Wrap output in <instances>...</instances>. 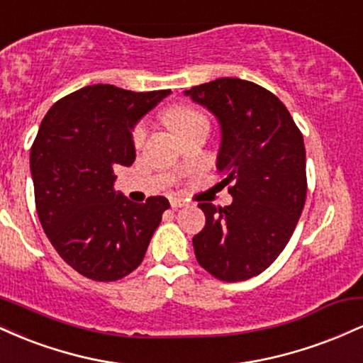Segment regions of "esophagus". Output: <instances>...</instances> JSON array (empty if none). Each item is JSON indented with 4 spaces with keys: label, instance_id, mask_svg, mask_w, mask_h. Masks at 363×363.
Returning <instances> with one entry per match:
<instances>
[{
    "label": "esophagus",
    "instance_id": "obj_1",
    "mask_svg": "<svg viewBox=\"0 0 363 363\" xmlns=\"http://www.w3.org/2000/svg\"><path fill=\"white\" fill-rule=\"evenodd\" d=\"M170 206H172L174 210H179V208L186 206V201L182 198H170Z\"/></svg>",
    "mask_w": 363,
    "mask_h": 363
}]
</instances>
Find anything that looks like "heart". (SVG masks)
I'll use <instances>...</instances> for the list:
<instances>
[{"label": "heart", "instance_id": "obj_1", "mask_svg": "<svg viewBox=\"0 0 363 363\" xmlns=\"http://www.w3.org/2000/svg\"><path fill=\"white\" fill-rule=\"evenodd\" d=\"M199 118H203V116L199 114L198 111H194L193 107H187V106H174L167 111L169 126L172 128L177 135L181 131H184L189 124H193L194 121H198ZM145 135H147V128H145V124H138V126L133 129V141H135V145H140L141 141H143Z\"/></svg>", "mask_w": 363, "mask_h": 363}]
</instances>
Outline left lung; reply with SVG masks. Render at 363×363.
<instances>
[{
	"label": "left lung",
	"instance_id": "left-lung-1",
	"mask_svg": "<svg viewBox=\"0 0 363 363\" xmlns=\"http://www.w3.org/2000/svg\"><path fill=\"white\" fill-rule=\"evenodd\" d=\"M184 95L218 121L216 169L234 198L198 205L206 223L193 237L196 259L218 280H249L280 256L306 205L302 133L280 99L252 82L218 78Z\"/></svg>",
	"mask_w": 363,
	"mask_h": 363
}]
</instances>
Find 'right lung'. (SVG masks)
<instances>
[{
  "label": "right lung",
  "mask_w": 363,
  "mask_h": 363,
  "mask_svg": "<svg viewBox=\"0 0 363 363\" xmlns=\"http://www.w3.org/2000/svg\"><path fill=\"white\" fill-rule=\"evenodd\" d=\"M170 90L90 85L57 101L30 148L35 206L57 254L83 277L114 281L140 266L170 206L114 191V169L136 158L133 129Z\"/></svg>",
  "instance_id": "right-lung-1"
}]
</instances>
